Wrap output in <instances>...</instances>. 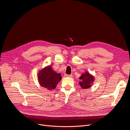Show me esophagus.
I'll return each mask as SVG.
<instances>
[{
	"label": "esophagus",
	"instance_id": "1",
	"mask_svg": "<svg viewBox=\"0 0 130 130\" xmlns=\"http://www.w3.org/2000/svg\"><path fill=\"white\" fill-rule=\"evenodd\" d=\"M64 75H65V76H66V77H72V74L69 75V74H65Z\"/></svg>",
	"mask_w": 130,
	"mask_h": 130
}]
</instances>
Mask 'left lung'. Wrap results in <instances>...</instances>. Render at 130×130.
Returning <instances> with one entry per match:
<instances>
[{"label": "left lung", "instance_id": "1", "mask_svg": "<svg viewBox=\"0 0 130 130\" xmlns=\"http://www.w3.org/2000/svg\"><path fill=\"white\" fill-rule=\"evenodd\" d=\"M81 81H80L79 84L83 89H87L91 86V84L94 80V76L90 75L88 72L81 75L79 78Z\"/></svg>", "mask_w": 130, "mask_h": 130}]
</instances>
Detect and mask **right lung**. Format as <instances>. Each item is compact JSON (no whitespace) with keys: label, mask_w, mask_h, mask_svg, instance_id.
Masks as SVG:
<instances>
[{"label":"right lung","mask_w":130,"mask_h":130,"mask_svg":"<svg viewBox=\"0 0 130 130\" xmlns=\"http://www.w3.org/2000/svg\"><path fill=\"white\" fill-rule=\"evenodd\" d=\"M38 75V81L42 87L51 90L56 88L57 84L61 79V74L55 72L50 66L42 69Z\"/></svg>","instance_id":"obj_1"}]
</instances>
